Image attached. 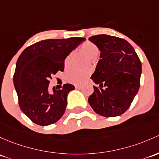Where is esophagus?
<instances>
[{"instance_id": "obj_1", "label": "esophagus", "mask_w": 159, "mask_h": 159, "mask_svg": "<svg viewBox=\"0 0 159 159\" xmlns=\"http://www.w3.org/2000/svg\"><path fill=\"white\" fill-rule=\"evenodd\" d=\"M75 88H79L80 87H81V85H78V84H75Z\"/></svg>"}]
</instances>
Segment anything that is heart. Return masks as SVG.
Returning a JSON list of instances; mask_svg holds the SVG:
<instances>
[{"label": "heart", "mask_w": 159, "mask_h": 159, "mask_svg": "<svg viewBox=\"0 0 159 159\" xmlns=\"http://www.w3.org/2000/svg\"><path fill=\"white\" fill-rule=\"evenodd\" d=\"M81 52L84 54L85 56H88L90 58H94L99 55L100 49L94 43L91 42L87 41L83 43L78 48ZM73 55L70 54L65 59V67L66 68H68L71 66V61L72 60ZM90 71H73L68 74V81L75 84H81L83 82L86 81L88 77L89 76Z\"/></svg>", "instance_id": "1"}]
</instances>
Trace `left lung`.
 I'll return each instance as SVG.
<instances>
[{
    "label": "left lung",
    "instance_id": "1",
    "mask_svg": "<svg viewBox=\"0 0 159 159\" xmlns=\"http://www.w3.org/2000/svg\"><path fill=\"white\" fill-rule=\"evenodd\" d=\"M88 39L101 51V59L91 77L100 87L93 86L88 103L101 116H120L128 110L139 89L141 61L126 40L105 34Z\"/></svg>",
    "mask_w": 159,
    "mask_h": 159
}]
</instances>
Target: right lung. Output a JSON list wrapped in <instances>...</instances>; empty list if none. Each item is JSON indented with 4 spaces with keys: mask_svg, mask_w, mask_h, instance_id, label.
<instances>
[{
    "mask_svg": "<svg viewBox=\"0 0 159 159\" xmlns=\"http://www.w3.org/2000/svg\"><path fill=\"white\" fill-rule=\"evenodd\" d=\"M85 38L46 39L25 49L16 64L13 84L20 110L33 123L48 126L62 116L67 96L75 89L66 84L61 90L49 88V80L58 71H63L65 59Z\"/></svg>",
    "mask_w": 159,
    "mask_h": 159,
    "instance_id": "1",
    "label": "right lung"
}]
</instances>
